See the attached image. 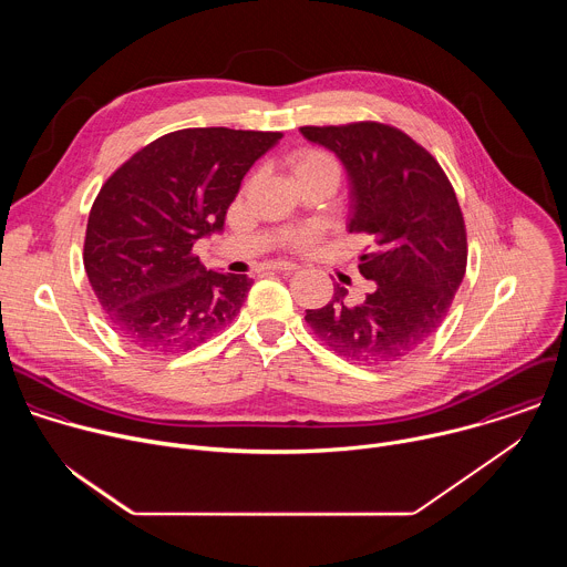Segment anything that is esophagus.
I'll list each match as a JSON object with an SVG mask.
<instances>
[{"label":"esophagus","instance_id":"1","mask_svg":"<svg viewBox=\"0 0 567 567\" xmlns=\"http://www.w3.org/2000/svg\"><path fill=\"white\" fill-rule=\"evenodd\" d=\"M267 269L269 271H282V274H291L298 269L296 262H289V260H274V262H267Z\"/></svg>","mask_w":567,"mask_h":567}]
</instances>
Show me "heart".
Listing matches in <instances>:
<instances>
[{
    "mask_svg": "<svg viewBox=\"0 0 567 567\" xmlns=\"http://www.w3.org/2000/svg\"><path fill=\"white\" fill-rule=\"evenodd\" d=\"M291 168H293V175H307V173H320V171H328V173H339V166H337V158L326 152V150H318V147H307V150H300L293 161H291ZM313 241V233L305 230V233H298L291 237V245L296 247H307Z\"/></svg>",
    "mask_w": 567,
    "mask_h": 567,
    "instance_id": "b5f03b06",
    "label": "heart"
}]
</instances>
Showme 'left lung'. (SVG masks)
<instances>
[{"mask_svg": "<svg viewBox=\"0 0 567 567\" xmlns=\"http://www.w3.org/2000/svg\"><path fill=\"white\" fill-rule=\"evenodd\" d=\"M300 132L341 158L352 199L348 228L377 245L359 265L374 291L350 305L337 287L305 320L346 359L379 365L409 357L435 334L466 271L455 190L431 152L396 127L363 121Z\"/></svg>", "mask_w": 567, "mask_h": 567, "instance_id": "obj_1", "label": "left lung"}]
</instances>
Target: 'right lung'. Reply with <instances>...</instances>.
Here are the masks:
<instances>
[{
    "label": "right lung",
    "mask_w": 567,
    "mask_h": 567,
    "mask_svg": "<svg viewBox=\"0 0 567 567\" xmlns=\"http://www.w3.org/2000/svg\"><path fill=\"white\" fill-rule=\"evenodd\" d=\"M280 132L188 127L138 150L87 221L85 271L112 328L147 352H186L237 316L254 280L208 271L197 239L221 233L241 179Z\"/></svg>",
    "instance_id": "add662e5"
}]
</instances>
